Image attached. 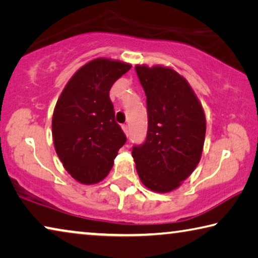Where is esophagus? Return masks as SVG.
I'll return each mask as SVG.
<instances>
[{"instance_id":"esophagus-1","label":"esophagus","mask_w":258,"mask_h":258,"mask_svg":"<svg viewBox=\"0 0 258 258\" xmlns=\"http://www.w3.org/2000/svg\"><path fill=\"white\" fill-rule=\"evenodd\" d=\"M122 131H124L126 137H128V126L127 125H122Z\"/></svg>"}]
</instances>
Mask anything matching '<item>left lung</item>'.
I'll list each match as a JSON object with an SVG mask.
<instances>
[{
	"instance_id": "left-lung-1",
	"label": "left lung",
	"mask_w": 258,
	"mask_h": 258,
	"mask_svg": "<svg viewBox=\"0 0 258 258\" xmlns=\"http://www.w3.org/2000/svg\"><path fill=\"white\" fill-rule=\"evenodd\" d=\"M147 96L148 132L132 156L142 183L169 193L198 166L206 138V114L187 80L173 69L137 65Z\"/></svg>"
}]
</instances>
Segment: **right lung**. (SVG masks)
<instances>
[{"instance_id": "1", "label": "right lung", "mask_w": 258, "mask_h": 258, "mask_svg": "<svg viewBox=\"0 0 258 258\" xmlns=\"http://www.w3.org/2000/svg\"><path fill=\"white\" fill-rule=\"evenodd\" d=\"M131 68L120 60L93 59L72 76L57 100L51 121L55 150L65 170L85 185L107 177L126 142L109 92Z\"/></svg>"}]
</instances>
